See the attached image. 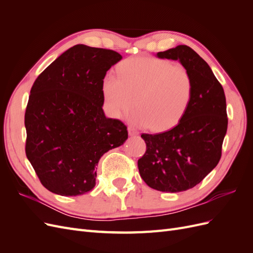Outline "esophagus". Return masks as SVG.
<instances>
[{
	"mask_svg": "<svg viewBox=\"0 0 253 253\" xmlns=\"http://www.w3.org/2000/svg\"><path fill=\"white\" fill-rule=\"evenodd\" d=\"M127 131H128V135H129V136H136V135H138V132L135 131V129L132 128V127H128Z\"/></svg>",
	"mask_w": 253,
	"mask_h": 253,
	"instance_id": "34e87169",
	"label": "esophagus"
}]
</instances>
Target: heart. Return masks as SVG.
Here are the masks:
<instances>
[{
    "mask_svg": "<svg viewBox=\"0 0 253 253\" xmlns=\"http://www.w3.org/2000/svg\"><path fill=\"white\" fill-rule=\"evenodd\" d=\"M102 95L108 113L121 118L134 106L129 116L135 126L164 131L185 116L193 97L192 76L185 66L155 57H136L117 67V78L106 75Z\"/></svg>",
    "mask_w": 253,
    "mask_h": 253,
    "instance_id": "heart-1",
    "label": "heart"
}]
</instances>
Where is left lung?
I'll list each match as a JSON object with an SVG mask.
<instances>
[{
  "mask_svg": "<svg viewBox=\"0 0 253 253\" xmlns=\"http://www.w3.org/2000/svg\"><path fill=\"white\" fill-rule=\"evenodd\" d=\"M156 57L178 61L187 68L193 97L174 127L141 135L147 151L138 160V169L152 189L177 193L198 185L217 166L228 126L226 97L208 63L187 45L159 51Z\"/></svg>",
  "mask_w": 253,
  "mask_h": 253,
  "instance_id": "1",
  "label": "left lung"
}]
</instances>
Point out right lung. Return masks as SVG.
I'll return each instance as SVG.
<instances>
[{"instance_id":"1","label":"right lung","mask_w":253,"mask_h":253,"mask_svg":"<svg viewBox=\"0 0 253 253\" xmlns=\"http://www.w3.org/2000/svg\"><path fill=\"white\" fill-rule=\"evenodd\" d=\"M120 53L78 44L37 78L25 112L26 156L42 185L77 196L96 185L99 159L127 139L120 120L105 117L102 81Z\"/></svg>"}]
</instances>
